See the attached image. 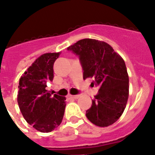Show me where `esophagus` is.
I'll return each mask as SVG.
<instances>
[{
  "label": "esophagus",
  "mask_w": 155,
  "mask_h": 155,
  "mask_svg": "<svg viewBox=\"0 0 155 155\" xmlns=\"http://www.w3.org/2000/svg\"><path fill=\"white\" fill-rule=\"evenodd\" d=\"M68 97L71 98V99H77L80 97V95H74V96H72V95H68Z\"/></svg>",
  "instance_id": "34e87169"
}]
</instances>
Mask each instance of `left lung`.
Returning <instances> with one entry per match:
<instances>
[{"label": "left lung", "instance_id": "obj_1", "mask_svg": "<svg viewBox=\"0 0 155 155\" xmlns=\"http://www.w3.org/2000/svg\"><path fill=\"white\" fill-rule=\"evenodd\" d=\"M79 56L83 78H94L99 93L86 116L96 126L108 127L123 114L129 97V76L121 56L104 41L85 38L67 48Z\"/></svg>", "mask_w": 155, "mask_h": 155}]
</instances>
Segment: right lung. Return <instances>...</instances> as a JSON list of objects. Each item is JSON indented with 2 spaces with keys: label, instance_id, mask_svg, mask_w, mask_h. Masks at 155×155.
<instances>
[{
  "label": "right lung",
  "instance_id": "obj_1",
  "mask_svg": "<svg viewBox=\"0 0 155 155\" xmlns=\"http://www.w3.org/2000/svg\"><path fill=\"white\" fill-rule=\"evenodd\" d=\"M60 53H44L19 79L17 102L28 124L41 133H50L62 123L65 97L52 96L46 87L53 79V64Z\"/></svg>",
  "mask_w": 155,
  "mask_h": 155
}]
</instances>
